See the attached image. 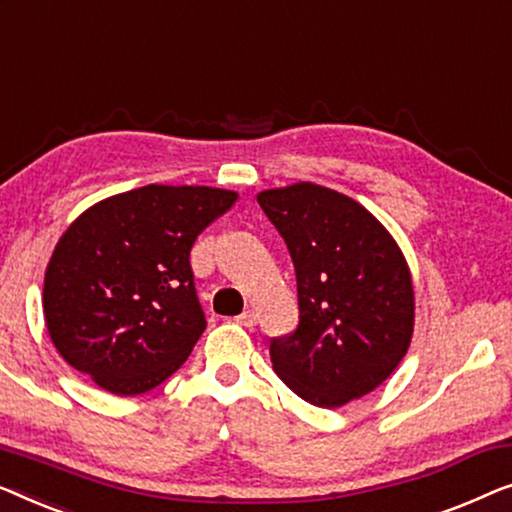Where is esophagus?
Listing matches in <instances>:
<instances>
[{
	"label": "esophagus",
	"instance_id": "esophagus-1",
	"mask_svg": "<svg viewBox=\"0 0 512 512\" xmlns=\"http://www.w3.org/2000/svg\"><path fill=\"white\" fill-rule=\"evenodd\" d=\"M236 322H239L241 327H255L257 325V313L255 311H243L241 315H236Z\"/></svg>",
	"mask_w": 512,
	"mask_h": 512
}]
</instances>
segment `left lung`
Here are the masks:
<instances>
[{
	"mask_svg": "<svg viewBox=\"0 0 512 512\" xmlns=\"http://www.w3.org/2000/svg\"><path fill=\"white\" fill-rule=\"evenodd\" d=\"M297 271L299 325L271 338L273 371L301 399L338 408L385 383L408 352L413 276L392 234L355 199L301 181L257 194Z\"/></svg>",
	"mask_w": 512,
	"mask_h": 512,
	"instance_id": "1",
	"label": "left lung"
}]
</instances>
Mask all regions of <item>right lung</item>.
Returning a JSON list of instances; mask_svg holds the SVG:
<instances>
[{"label": "right lung", "instance_id": "add662e5", "mask_svg": "<svg viewBox=\"0 0 512 512\" xmlns=\"http://www.w3.org/2000/svg\"><path fill=\"white\" fill-rule=\"evenodd\" d=\"M236 199L208 185H143L78 215L43 278V318L64 362L118 397L181 369L206 329L190 250Z\"/></svg>", "mask_w": 512, "mask_h": 512}]
</instances>
